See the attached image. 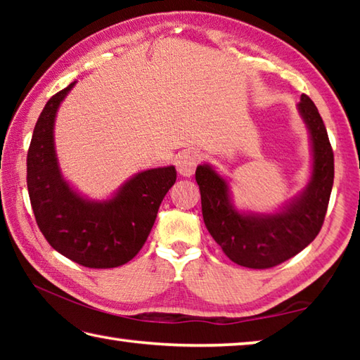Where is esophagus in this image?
I'll use <instances>...</instances> for the list:
<instances>
[{
    "instance_id": "obj_1",
    "label": "esophagus",
    "mask_w": 360,
    "mask_h": 360,
    "mask_svg": "<svg viewBox=\"0 0 360 360\" xmlns=\"http://www.w3.org/2000/svg\"><path fill=\"white\" fill-rule=\"evenodd\" d=\"M200 162V154L195 149H186L179 152V155L176 157V168H178V172L181 176H192L195 168H197Z\"/></svg>"
}]
</instances>
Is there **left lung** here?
Wrapping results in <instances>:
<instances>
[{
    "label": "left lung",
    "mask_w": 360,
    "mask_h": 360,
    "mask_svg": "<svg viewBox=\"0 0 360 360\" xmlns=\"http://www.w3.org/2000/svg\"><path fill=\"white\" fill-rule=\"evenodd\" d=\"M297 109L309 135L311 176L307 187L278 210H238L229 179L214 167L202 163L195 172L206 229L224 254L241 266L270 268L283 264L303 251L324 222L333 186V150L314 103L302 95Z\"/></svg>",
    "instance_id": "8db88e82"
}]
</instances>
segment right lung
Segmentation results:
<instances>
[{
    "instance_id": "obj_1",
    "label": "right lung",
    "mask_w": 360,
    "mask_h": 360,
    "mask_svg": "<svg viewBox=\"0 0 360 360\" xmlns=\"http://www.w3.org/2000/svg\"><path fill=\"white\" fill-rule=\"evenodd\" d=\"M75 85L53 95L36 122L27 155L30 202L36 224L57 252L82 266H120L148 240L162 200L176 182V168L133 174L105 200L77 192L60 169L53 138L58 108Z\"/></svg>"
}]
</instances>
